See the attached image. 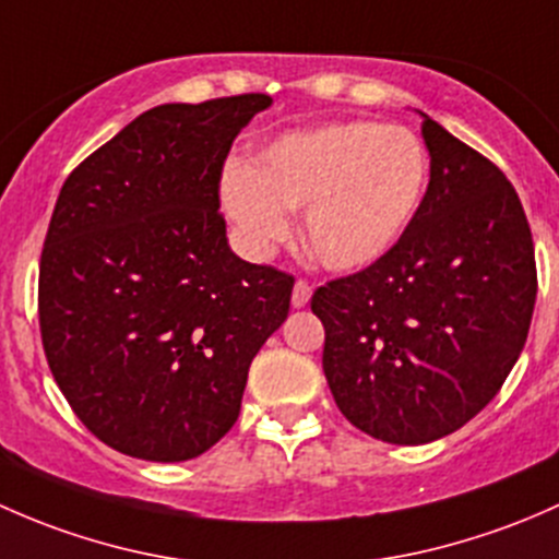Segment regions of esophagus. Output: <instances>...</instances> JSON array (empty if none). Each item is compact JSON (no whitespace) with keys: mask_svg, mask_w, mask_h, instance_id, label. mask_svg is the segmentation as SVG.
I'll list each match as a JSON object with an SVG mask.
<instances>
[{"mask_svg":"<svg viewBox=\"0 0 559 559\" xmlns=\"http://www.w3.org/2000/svg\"><path fill=\"white\" fill-rule=\"evenodd\" d=\"M309 298H312V285H309L307 280H298L296 287H293V298H290L293 307H296V309L307 307Z\"/></svg>","mask_w":559,"mask_h":559,"instance_id":"1","label":"esophagus"}]
</instances>
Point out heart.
<instances>
[{"instance_id": "heart-1", "label": "heart", "mask_w": 559, "mask_h": 559, "mask_svg": "<svg viewBox=\"0 0 559 559\" xmlns=\"http://www.w3.org/2000/svg\"><path fill=\"white\" fill-rule=\"evenodd\" d=\"M428 180L430 155L412 129L333 120L282 134L250 166H228L221 195L255 252L285 239L287 212L304 210V241L314 261L360 272L408 231Z\"/></svg>"}]
</instances>
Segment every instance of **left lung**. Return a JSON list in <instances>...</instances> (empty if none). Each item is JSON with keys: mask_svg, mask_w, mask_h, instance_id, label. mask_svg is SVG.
Returning a JSON list of instances; mask_svg holds the SVG:
<instances>
[{"mask_svg": "<svg viewBox=\"0 0 559 559\" xmlns=\"http://www.w3.org/2000/svg\"><path fill=\"white\" fill-rule=\"evenodd\" d=\"M430 182L399 245L325 282L322 371L338 412L388 444H428L498 395L536 307L533 234L503 171L425 115Z\"/></svg>", "mask_w": 559, "mask_h": 559, "instance_id": "obj_1", "label": "left lung"}]
</instances>
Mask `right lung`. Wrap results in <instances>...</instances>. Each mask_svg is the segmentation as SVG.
Segmentation results:
<instances>
[{
  "label": "right lung",
  "mask_w": 559,
  "mask_h": 559,
  "mask_svg": "<svg viewBox=\"0 0 559 559\" xmlns=\"http://www.w3.org/2000/svg\"><path fill=\"white\" fill-rule=\"evenodd\" d=\"M266 94L160 105L74 166L39 258V333L80 423L129 457L180 463L234 428L293 274L241 261L221 177Z\"/></svg>",
  "instance_id": "right-lung-1"
}]
</instances>
